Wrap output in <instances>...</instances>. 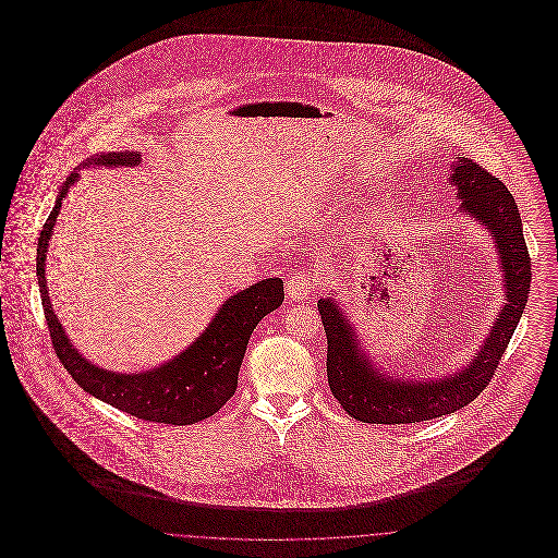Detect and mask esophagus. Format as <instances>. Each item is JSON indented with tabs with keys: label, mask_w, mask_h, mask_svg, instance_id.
Returning <instances> with one entry per match:
<instances>
[{
	"label": "esophagus",
	"mask_w": 558,
	"mask_h": 558,
	"mask_svg": "<svg viewBox=\"0 0 558 558\" xmlns=\"http://www.w3.org/2000/svg\"><path fill=\"white\" fill-rule=\"evenodd\" d=\"M316 288H318V279H314L307 272H292L286 281V290L292 301H305V299L314 296Z\"/></svg>",
	"instance_id": "obj_1"
}]
</instances>
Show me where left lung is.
I'll return each mask as SVG.
<instances>
[{"label":"left lung","instance_id":"left-lung-1","mask_svg":"<svg viewBox=\"0 0 558 558\" xmlns=\"http://www.w3.org/2000/svg\"><path fill=\"white\" fill-rule=\"evenodd\" d=\"M451 169V184L458 189L462 210L494 236L505 275L507 303L500 307L492 332L471 365L438 380L418 383L380 374L369 363L367 354H363L354 328L337 310V301L330 296L319 299L318 312L328 341V387L341 408L356 421L383 425L421 423L469 405L494 378L500 356L526 307L531 292V257L513 195L496 175L473 159L458 157Z\"/></svg>","mask_w":558,"mask_h":558}]
</instances>
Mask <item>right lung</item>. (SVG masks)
<instances>
[{"mask_svg":"<svg viewBox=\"0 0 558 558\" xmlns=\"http://www.w3.org/2000/svg\"><path fill=\"white\" fill-rule=\"evenodd\" d=\"M142 155L137 153H109L96 155L87 165H137ZM80 173H71L60 191L56 208L43 226L38 251H36V277L40 286L43 310L49 326L51 343L64 369L73 376L83 391L109 405L153 423L169 425H193L213 416L226 401L234 398L239 387V372L248 337L257 322L281 307L283 281L279 277L257 281L239 294L230 296L208 328L175 359L160 367L142 374H116L92 365L73 348L60 319L56 316L45 279V259L51 230L56 226L62 199L69 186L77 182Z\"/></svg>","mask_w":558,"mask_h":558,"instance_id":"right-lung-1","label":"right lung"}]
</instances>
